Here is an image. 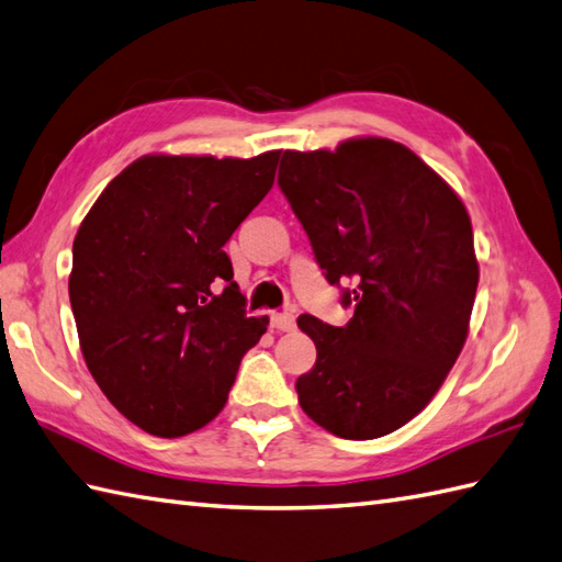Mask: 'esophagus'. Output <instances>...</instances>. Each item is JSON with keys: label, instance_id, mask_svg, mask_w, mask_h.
Here are the masks:
<instances>
[{"label": "esophagus", "instance_id": "obj_1", "mask_svg": "<svg viewBox=\"0 0 562 562\" xmlns=\"http://www.w3.org/2000/svg\"><path fill=\"white\" fill-rule=\"evenodd\" d=\"M271 327L277 331H291V329H295V317L291 313H273Z\"/></svg>", "mask_w": 562, "mask_h": 562}]
</instances>
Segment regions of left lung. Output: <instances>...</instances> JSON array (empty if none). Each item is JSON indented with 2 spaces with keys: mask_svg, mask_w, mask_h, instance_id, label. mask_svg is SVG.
Returning a JSON list of instances; mask_svg holds the SVG:
<instances>
[{
  "mask_svg": "<svg viewBox=\"0 0 562 562\" xmlns=\"http://www.w3.org/2000/svg\"><path fill=\"white\" fill-rule=\"evenodd\" d=\"M279 184L327 281L356 283L346 327L297 317L317 346L297 402L336 438H382L430 404L464 348L479 285L469 211L382 136L283 151Z\"/></svg>",
  "mask_w": 562,
  "mask_h": 562,
  "instance_id": "obj_1",
  "label": "left lung"
}]
</instances>
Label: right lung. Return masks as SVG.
Here are the masks:
<instances>
[{"mask_svg": "<svg viewBox=\"0 0 562 562\" xmlns=\"http://www.w3.org/2000/svg\"><path fill=\"white\" fill-rule=\"evenodd\" d=\"M279 156L148 154L81 221L69 301L86 368L148 435L182 438L214 420L267 331V315H245L223 245L271 190Z\"/></svg>", "mask_w": 562, "mask_h": 562, "instance_id": "1", "label": "right lung"}]
</instances>
